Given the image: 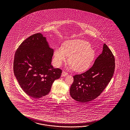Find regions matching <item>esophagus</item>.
<instances>
[{"instance_id":"1","label":"esophagus","mask_w":130,"mask_h":130,"mask_svg":"<svg viewBox=\"0 0 130 130\" xmlns=\"http://www.w3.org/2000/svg\"><path fill=\"white\" fill-rule=\"evenodd\" d=\"M68 74V73H67V72H66L65 71H63L62 73V76H66Z\"/></svg>"}]
</instances>
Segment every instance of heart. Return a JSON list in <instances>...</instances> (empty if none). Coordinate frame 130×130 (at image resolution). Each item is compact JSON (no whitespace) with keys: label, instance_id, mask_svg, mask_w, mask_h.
<instances>
[{"label":"heart","instance_id":"heart-1","mask_svg":"<svg viewBox=\"0 0 130 130\" xmlns=\"http://www.w3.org/2000/svg\"><path fill=\"white\" fill-rule=\"evenodd\" d=\"M55 62L60 66L67 57L73 70L82 72L86 70L94 59L95 52L90 44L83 39L69 40L65 42L63 47H57L54 51Z\"/></svg>","mask_w":130,"mask_h":130}]
</instances>
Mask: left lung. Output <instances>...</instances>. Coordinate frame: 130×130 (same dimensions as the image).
<instances>
[{"label": "left lung", "instance_id": "8db88e82", "mask_svg": "<svg viewBox=\"0 0 130 130\" xmlns=\"http://www.w3.org/2000/svg\"><path fill=\"white\" fill-rule=\"evenodd\" d=\"M115 58L110 49L104 44L102 52L88 71L73 76L70 88L71 97L81 102L97 98L112 78L115 70Z\"/></svg>", "mask_w": 130, "mask_h": 130}]
</instances>
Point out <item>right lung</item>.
Segmentation results:
<instances>
[{
	"instance_id": "add662e5",
	"label": "right lung",
	"mask_w": 130,
	"mask_h": 130,
	"mask_svg": "<svg viewBox=\"0 0 130 130\" xmlns=\"http://www.w3.org/2000/svg\"><path fill=\"white\" fill-rule=\"evenodd\" d=\"M53 53L41 33L29 37L16 51L14 75L24 91L32 98L48 94L54 80L61 76L62 70L51 65Z\"/></svg>"
}]
</instances>
